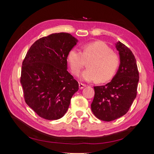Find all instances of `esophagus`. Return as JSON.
I'll return each instance as SVG.
<instances>
[{
  "instance_id": "esophagus-1",
  "label": "esophagus",
  "mask_w": 154,
  "mask_h": 154,
  "mask_svg": "<svg viewBox=\"0 0 154 154\" xmlns=\"http://www.w3.org/2000/svg\"><path fill=\"white\" fill-rule=\"evenodd\" d=\"M86 86H87L86 85H85V84L81 83H79V89H83V88H85V87Z\"/></svg>"
}]
</instances>
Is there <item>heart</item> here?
I'll return each mask as SVG.
<instances>
[{
    "mask_svg": "<svg viewBox=\"0 0 154 154\" xmlns=\"http://www.w3.org/2000/svg\"><path fill=\"white\" fill-rule=\"evenodd\" d=\"M83 50V53L77 48L71 49L69 52L67 61L72 73L79 75L85 65V60H91L88 64L89 69L81 75V81L105 82L112 79L119 66V56L105 43L100 41L85 44Z\"/></svg>",
    "mask_w": 154,
    "mask_h": 154,
    "instance_id": "1",
    "label": "heart"
}]
</instances>
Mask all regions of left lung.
<instances>
[{
    "label": "left lung",
    "mask_w": 154,
    "mask_h": 154,
    "mask_svg": "<svg viewBox=\"0 0 154 154\" xmlns=\"http://www.w3.org/2000/svg\"><path fill=\"white\" fill-rule=\"evenodd\" d=\"M120 65L110 82L94 87V97L91 103L92 112L98 119L110 122L124 116L136 97L139 73L132 51L118 42Z\"/></svg>",
    "instance_id": "1"
}]
</instances>
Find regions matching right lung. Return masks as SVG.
<instances>
[{
  "label": "right lung",
  "mask_w": 154,
  "mask_h": 154,
  "mask_svg": "<svg viewBox=\"0 0 154 154\" xmlns=\"http://www.w3.org/2000/svg\"><path fill=\"white\" fill-rule=\"evenodd\" d=\"M78 42L68 33L50 34L35 42L23 61L20 83L25 101L43 119L63 117L79 90L67 70L68 54Z\"/></svg>",
  "instance_id": "1"
}]
</instances>
